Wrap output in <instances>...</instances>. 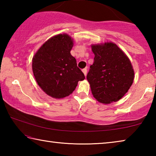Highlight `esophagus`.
I'll use <instances>...</instances> for the list:
<instances>
[{
  "instance_id": "1",
  "label": "esophagus",
  "mask_w": 156,
  "mask_h": 156,
  "mask_svg": "<svg viewBox=\"0 0 156 156\" xmlns=\"http://www.w3.org/2000/svg\"><path fill=\"white\" fill-rule=\"evenodd\" d=\"M83 73L84 74V76H86L87 75V68H84V69H83Z\"/></svg>"
}]
</instances>
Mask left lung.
Masks as SVG:
<instances>
[{
	"instance_id": "8db88e82",
	"label": "left lung",
	"mask_w": 156,
	"mask_h": 156,
	"mask_svg": "<svg viewBox=\"0 0 156 156\" xmlns=\"http://www.w3.org/2000/svg\"><path fill=\"white\" fill-rule=\"evenodd\" d=\"M91 49L94 62L87 75L91 93L101 103L118 101L133 83L134 72L130 60L113 43L92 45Z\"/></svg>"
}]
</instances>
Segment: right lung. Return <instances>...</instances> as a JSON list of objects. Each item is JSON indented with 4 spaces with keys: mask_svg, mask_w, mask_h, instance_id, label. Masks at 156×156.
<instances>
[{
    "mask_svg": "<svg viewBox=\"0 0 156 156\" xmlns=\"http://www.w3.org/2000/svg\"><path fill=\"white\" fill-rule=\"evenodd\" d=\"M73 40L67 34H59L46 41L34 55L32 69L37 83L45 93L62 98L75 90L84 73L71 55Z\"/></svg>",
    "mask_w": 156,
    "mask_h": 156,
    "instance_id": "add662e5",
    "label": "right lung"
}]
</instances>
